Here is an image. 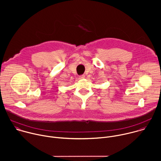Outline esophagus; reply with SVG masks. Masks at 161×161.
Returning a JSON list of instances; mask_svg holds the SVG:
<instances>
[{
    "label": "esophagus",
    "instance_id": "1",
    "mask_svg": "<svg viewBox=\"0 0 161 161\" xmlns=\"http://www.w3.org/2000/svg\"><path fill=\"white\" fill-rule=\"evenodd\" d=\"M85 78V75H81L80 76V79H84Z\"/></svg>",
    "mask_w": 161,
    "mask_h": 161
}]
</instances>
